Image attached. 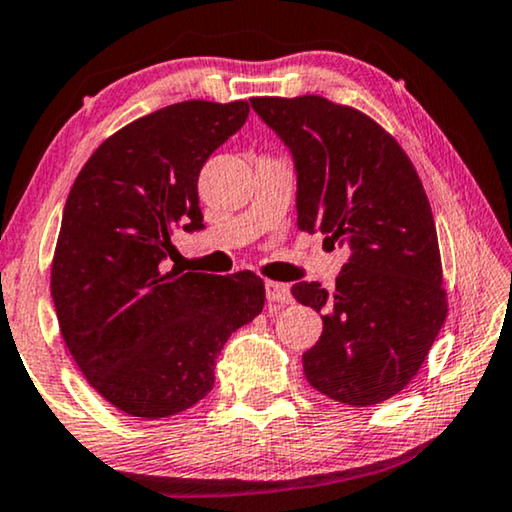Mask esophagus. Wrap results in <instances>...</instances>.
<instances>
[{"instance_id":"obj_1","label":"esophagus","mask_w":512,"mask_h":512,"mask_svg":"<svg viewBox=\"0 0 512 512\" xmlns=\"http://www.w3.org/2000/svg\"><path fill=\"white\" fill-rule=\"evenodd\" d=\"M266 299H269V304L273 306H287L294 301L290 285L276 283V280H266Z\"/></svg>"}]
</instances>
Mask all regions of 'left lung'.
Wrapping results in <instances>:
<instances>
[{"mask_svg": "<svg viewBox=\"0 0 512 512\" xmlns=\"http://www.w3.org/2000/svg\"><path fill=\"white\" fill-rule=\"evenodd\" d=\"M297 167V225L348 250L336 285L301 280L299 304L322 313L304 352L306 380L329 399L373 406L422 369L445 315L441 250L420 176L390 132L325 97H253Z\"/></svg>", "mask_w": 512, "mask_h": 512, "instance_id": "8db88e82", "label": "left lung"}]
</instances>
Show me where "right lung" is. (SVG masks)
I'll use <instances>...</instances> for the list:
<instances>
[{"label": "right lung", "instance_id": "obj_1", "mask_svg": "<svg viewBox=\"0 0 512 512\" xmlns=\"http://www.w3.org/2000/svg\"><path fill=\"white\" fill-rule=\"evenodd\" d=\"M248 102L190 99L111 134L71 187L50 264L60 334L122 413L160 420L213 390L215 359L264 308L253 271H164L176 232L201 229L199 171L239 132Z\"/></svg>", "mask_w": 512, "mask_h": 512}]
</instances>
